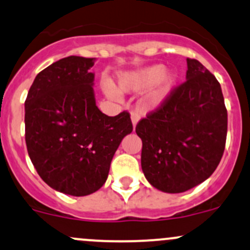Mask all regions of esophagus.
<instances>
[{"instance_id":"34e87169","label":"esophagus","mask_w":250,"mask_h":250,"mask_svg":"<svg viewBox=\"0 0 250 250\" xmlns=\"http://www.w3.org/2000/svg\"><path fill=\"white\" fill-rule=\"evenodd\" d=\"M139 120H140V114H139V112L135 111V110L131 111V122H133L134 128H135L136 123L139 122Z\"/></svg>"}]
</instances>
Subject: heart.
Listing matches in <instances>:
<instances>
[{"instance_id": "obj_1", "label": "heart", "mask_w": 250, "mask_h": 250, "mask_svg": "<svg viewBox=\"0 0 250 250\" xmlns=\"http://www.w3.org/2000/svg\"><path fill=\"white\" fill-rule=\"evenodd\" d=\"M154 89L148 96V105H159L166 97L173 84V76L165 73V67L163 65H154L135 72L125 73L120 77L119 86L123 91H140L150 85L155 84Z\"/></svg>"}]
</instances>
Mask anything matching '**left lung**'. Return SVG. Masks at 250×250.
Returning <instances> with one entry per match:
<instances>
[{
  "label": "left lung",
  "mask_w": 250,
  "mask_h": 250,
  "mask_svg": "<svg viewBox=\"0 0 250 250\" xmlns=\"http://www.w3.org/2000/svg\"><path fill=\"white\" fill-rule=\"evenodd\" d=\"M141 167L158 190L180 193L207 180L224 153L228 112L216 77L188 58L186 81L136 125Z\"/></svg>",
  "instance_id": "1"
}]
</instances>
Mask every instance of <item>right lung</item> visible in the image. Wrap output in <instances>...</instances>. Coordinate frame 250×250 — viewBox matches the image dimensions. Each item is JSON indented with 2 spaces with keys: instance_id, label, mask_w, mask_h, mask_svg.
<instances>
[{
  "instance_id": "obj_1",
  "label": "right lung",
  "mask_w": 250,
  "mask_h": 250,
  "mask_svg": "<svg viewBox=\"0 0 250 250\" xmlns=\"http://www.w3.org/2000/svg\"><path fill=\"white\" fill-rule=\"evenodd\" d=\"M94 58L70 56L38 73L24 102V136L38 174L54 190L87 196L100 190L121 141L133 130L128 111L96 105Z\"/></svg>"
}]
</instances>
